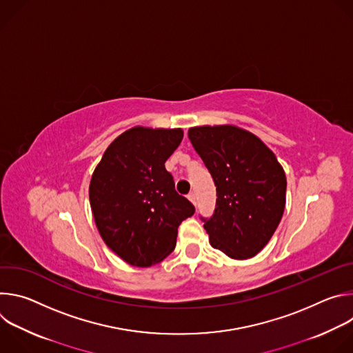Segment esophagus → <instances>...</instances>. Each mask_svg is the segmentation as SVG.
Instances as JSON below:
<instances>
[{"instance_id":"34e87169","label":"esophagus","mask_w":353,"mask_h":353,"mask_svg":"<svg viewBox=\"0 0 353 353\" xmlns=\"http://www.w3.org/2000/svg\"><path fill=\"white\" fill-rule=\"evenodd\" d=\"M187 196H188V199L191 201V203H192L194 205H196V201H195V194H194V192H190Z\"/></svg>"}]
</instances>
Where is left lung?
I'll return each instance as SVG.
<instances>
[{
    "label": "left lung",
    "mask_w": 353,
    "mask_h": 353,
    "mask_svg": "<svg viewBox=\"0 0 353 353\" xmlns=\"http://www.w3.org/2000/svg\"><path fill=\"white\" fill-rule=\"evenodd\" d=\"M188 138L216 187L214 215L201 216L211 245L234 260L254 257L283 215L282 166L259 137L233 125L194 127Z\"/></svg>",
    "instance_id": "left-lung-1"
}]
</instances>
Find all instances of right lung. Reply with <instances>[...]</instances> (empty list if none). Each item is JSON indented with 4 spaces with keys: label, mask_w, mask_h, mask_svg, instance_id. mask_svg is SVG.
Here are the masks:
<instances>
[{
    "label": "right lung",
    "mask_w": 353,
    "mask_h": 353,
    "mask_svg": "<svg viewBox=\"0 0 353 353\" xmlns=\"http://www.w3.org/2000/svg\"><path fill=\"white\" fill-rule=\"evenodd\" d=\"M181 139L180 128L134 127L109 145L92 174L89 201L99 233L134 267L165 260L177 228L195 212L165 168Z\"/></svg>",
    "instance_id": "right-lung-1"
}]
</instances>
